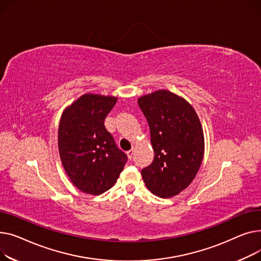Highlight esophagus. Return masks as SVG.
<instances>
[{"label":"esophagus","mask_w":261,"mask_h":261,"mask_svg":"<svg viewBox=\"0 0 261 261\" xmlns=\"http://www.w3.org/2000/svg\"><path fill=\"white\" fill-rule=\"evenodd\" d=\"M126 155H127V157H128L129 159H132V158H133V155H134V148H132V149H129L128 151H126Z\"/></svg>","instance_id":"esophagus-1"}]
</instances>
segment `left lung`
I'll list each match as a JSON object with an SVG mask.
<instances>
[{"label": "left lung", "mask_w": 261, "mask_h": 261, "mask_svg": "<svg viewBox=\"0 0 261 261\" xmlns=\"http://www.w3.org/2000/svg\"><path fill=\"white\" fill-rule=\"evenodd\" d=\"M150 132L155 156L141 175L146 188L170 198L187 189L196 177L204 154L200 121L183 98L162 89L138 99Z\"/></svg>", "instance_id": "obj_1"}]
</instances>
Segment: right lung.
Wrapping results in <instances>:
<instances>
[{
	"mask_svg": "<svg viewBox=\"0 0 261 261\" xmlns=\"http://www.w3.org/2000/svg\"><path fill=\"white\" fill-rule=\"evenodd\" d=\"M116 97L85 94L63 112L58 145L60 158L73 186L83 193L100 195L109 191L127 161L107 132L104 120Z\"/></svg>",
	"mask_w": 261,
	"mask_h": 261,
	"instance_id": "obj_1",
	"label": "right lung"
}]
</instances>
